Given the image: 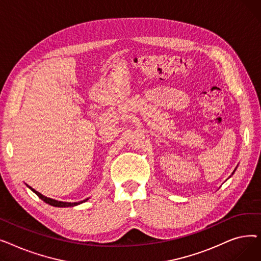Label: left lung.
I'll return each mask as SVG.
<instances>
[{
  "label": "left lung",
  "instance_id": "8db88e82",
  "mask_svg": "<svg viewBox=\"0 0 261 261\" xmlns=\"http://www.w3.org/2000/svg\"><path fill=\"white\" fill-rule=\"evenodd\" d=\"M235 170H236V169H235ZM235 170H234V172H235ZM234 172H232V173H234Z\"/></svg>",
  "mask_w": 261,
  "mask_h": 261
}]
</instances>
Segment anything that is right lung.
Listing matches in <instances>:
<instances>
[{
    "label": "right lung",
    "instance_id": "1",
    "mask_svg": "<svg viewBox=\"0 0 261 261\" xmlns=\"http://www.w3.org/2000/svg\"><path fill=\"white\" fill-rule=\"evenodd\" d=\"M29 186V185H27ZM34 193L41 199V200H43L45 203H47V204H49V205H51V206H56V207H68V206H75V205H78V204H80V203H82V202H85V201H87L88 199H86V200H84V201H80V202H74V203H71V202H62V201H57V200H54V199H50V198H47V197H45V196H43V195H41L39 191H36L33 187H31V186H29Z\"/></svg>",
    "mask_w": 261,
    "mask_h": 261
}]
</instances>
